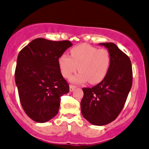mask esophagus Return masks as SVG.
Masks as SVG:
<instances>
[{"label":"esophagus","instance_id":"obj_1","mask_svg":"<svg viewBox=\"0 0 149 149\" xmlns=\"http://www.w3.org/2000/svg\"><path fill=\"white\" fill-rule=\"evenodd\" d=\"M70 92H73V90H74V89H76V86H74V85H70Z\"/></svg>","mask_w":149,"mask_h":149}]
</instances>
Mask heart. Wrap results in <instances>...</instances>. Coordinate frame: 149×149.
<instances>
[{"label":"heart","mask_w":149,"mask_h":149,"mask_svg":"<svg viewBox=\"0 0 149 149\" xmlns=\"http://www.w3.org/2000/svg\"><path fill=\"white\" fill-rule=\"evenodd\" d=\"M60 70L69 79L79 69L80 73L72 81L82 83L88 80L91 84L102 81L107 75L111 63V55L105 49H97L88 44H81L70 49V57L63 54L58 60Z\"/></svg>","instance_id":"1"}]
</instances>
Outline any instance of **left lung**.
Instances as JSON below:
<instances>
[{
  "label": "left lung",
  "mask_w": 149,
  "mask_h": 149,
  "mask_svg": "<svg viewBox=\"0 0 149 149\" xmlns=\"http://www.w3.org/2000/svg\"><path fill=\"white\" fill-rule=\"evenodd\" d=\"M99 45L108 49L111 63L103 80L92 88H83L81 109L84 117L94 125H108L116 119L132 84L130 60L113 43Z\"/></svg>",
  "instance_id": "1"
}]
</instances>
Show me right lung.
I'll return each instance as SVG.
<instances>
[{"label": "right lung", "mask_w": 149, "mask_h": 149, "mask_svg": "<svg viewBox=\"0 0 149 149\" xmlns=\"http://www.w3.org/2000/svg\"><path fill=\"white\" fill-rule=\"evenodd\" d=\"M73 44L69 41H53L36 38L19 52L15 82L20 102L33 121L44 123L56 116L60 97L69 92L58 60Z\"/></svg>", "instance_id": "right-lung-1"}]
</instances>
